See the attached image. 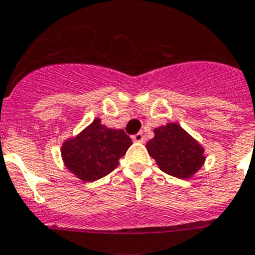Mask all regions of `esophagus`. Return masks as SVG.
<instances>
[{"mask_svg": "<svg viewBox=\"0 0 255 255\" xmlns=\"http://www.w3.org/2000/svg\"><path fill=\"white\" fill-rule=\"evenodd\" d=\"M132 140H133L134 142H143V141H145V136H143L142 132H138V133L132 136Z\"/></svg>", "mask_w": 255, "mask_h": 255, "instance_id": "esophagus-1", "label": "esophagus"}]
</instances>
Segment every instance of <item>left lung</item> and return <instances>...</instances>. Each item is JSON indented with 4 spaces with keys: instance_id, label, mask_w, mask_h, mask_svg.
Segmentation results:
<instances>
[{
    "instance_id": "8db88e82",
    "label": "left lung",
    "mask_w": 255,
    "mask_h": 255,
    "mask_svg": "<svg viewBox=\"0 0 255 255\" xmlns=\"http://www.w3.org/2000/svg\"><path fill=\"white\" fill-rule=\"evenodd\" d=\"M146 143L149 155L163 172L177 178H189L204 164V149L181 126L168 123L154 129Z\"/></svg>"
}]
</instances>
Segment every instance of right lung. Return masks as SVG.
<instances>
[{
	"instance_id": "right-lung-1",
	"label": "right lung",
	"mask_w": 255,
	"mask_h": 255,
	"mask_svg": "<svg viewBox=\"0 0 255 255\" xmlns=\"http://www.w3.org/2000/svg\"><path fill=\"white\" fill-rule=\"evenodd\" d=\"M132 145L123 129H112L95 119L78 136L61 146L64 164L79 180H100L118 167L119 159Z\"/></svg>"
}]
</instances>
